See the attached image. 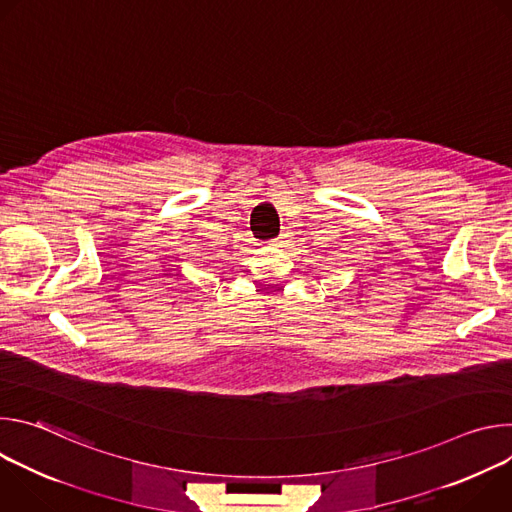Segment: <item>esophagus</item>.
<instances>
[{
    "instance_id": "34e87169",
    "label": "esophagus",
    "mask_w": 512,
    "mask_h": 512,
    "mask_svg": "<svg viewBox=\"0 0 512 512\" xmlns=\"http://www.w3.org/2000/svg\"><path fill=\"white\" fill-rule=\"evenodd\" d=\"M281 239H283V235H281V237H279V239H277V243H283V241H281Z\"/></svg>"
}]
</instances>
